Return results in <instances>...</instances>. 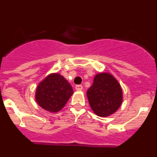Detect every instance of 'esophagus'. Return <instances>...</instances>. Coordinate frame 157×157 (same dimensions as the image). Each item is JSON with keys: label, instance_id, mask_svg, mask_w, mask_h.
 <instances>
[{"label": "esophagus", "instance_id": "1", "mask_svg": "<svg viewBox=\"0 0 157 157\" xmlns=\"http://www.w3.org/2000/svg\"><path fill=\"white\" fill-rule=\"evenodd\" d=\"M75 90L77 91H82V86L77 85L75 86Z\"/></svg>", "mask_w": 157, "mask_h": 157}]
</instances>
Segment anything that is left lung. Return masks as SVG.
Segmentation results:
<instances>
[{
	"mask_svg": "<svg viewBox=\"0 0 157 157\" xmlns=\"http://www.w3.org/2000/svg\"><path fill=\"white\" fill-rule=\"evenodd\" d=\"M86 95L93 112L100 117L114 114L123 103L121 86L109 72L96 75Z\"/></svg>",
	"mask_w": 157,
	"mask_h": 157,
	"instance_id": "left-lung-1",
	"label": "left lung"
}]
</instances>
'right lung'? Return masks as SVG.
I'll return each mask as SVG.
<instances>
[{
  "mask_svg": "<svg viewBox=\"0 0 157 157\" xmlns=\"http://www.w3.org/2000/svg\"><path fill=\"white\" fill-rule=\"evenodd\" d=\"M72 94L73 89L66 78L58 73H51L38 83L35 101L41 109L55 113L63 109Z\"/></svg>",
  "mask_w": 157,
  "mask_h": 157,
  "instance_id": "right-lung-1",
  "label": "right lung"
}]
</instances>
